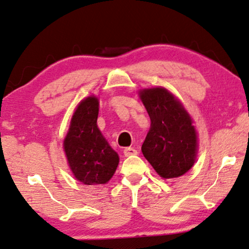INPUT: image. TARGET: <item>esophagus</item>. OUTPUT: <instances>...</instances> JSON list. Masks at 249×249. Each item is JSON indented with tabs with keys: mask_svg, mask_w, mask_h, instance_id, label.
<instances>
[{
	"mask_svg": "<svg viewBox=\"0 0 249 249\" xmlns=\"http://www.w3.org/2000/svg\"><path fill=\"white\" fill-rule=\"evenodd\" d=\"M137 151L133 147H125L124 148V155L125 157H131V155H136Z\"/></svg>",
	"mask_w": 249,
	"mask_h": 249,
	"instance_id": "34e87169",
	"label": "esophagus"
}]
</instances>
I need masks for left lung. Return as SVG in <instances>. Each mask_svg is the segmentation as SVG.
<instances>
[{"mask_svg": "<svg viewBox=\"0 0 249 249\" xmlns=\"http://www.w3.org/2000/svg\"><path fill=\"white\" fill-rule=\"evenodd\" d=\"M151 127L142 153L163 179L183 176L195 164L198 137L190 115L179 99L163 87L140 90Z\"/></svg>", "mask_w": 249, "mask_h": 249, "instance_id": "left-lung-1", "label": "left lung"}]
</instances>
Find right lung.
Returning a JSON list of instances; mask_svg holds the SVG:
<instances>
[{"instance_id":"right-lung-1","label":"right lung","mask_w":249,"mask_h":249,"mask_svg":"<svg viewBox=\"0 0 249 249\" xmlns=\"http://www.w3.org/2000/svg\"><path fill=\"white\" fill-rule=\"evenodd\" d=\"M99 102L89 96L78 104L64 150L69 168L78 181L87 185L105 184L116 171L120 158L97 126Z\"/></svg>"}]
</instances>
